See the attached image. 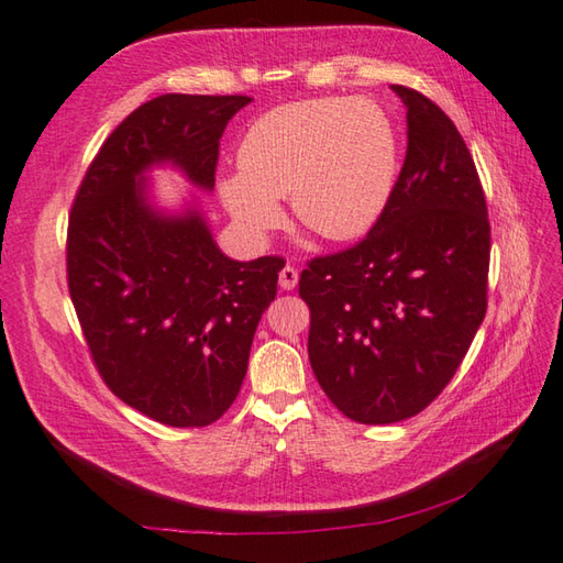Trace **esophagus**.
I'll return each instance as SVG.
<instances>
[{
	"instance_id": "1",
	"label": "esophagus",
	"mask_w": 563,
	"mask_h": 563,
	"mask_svg": "<svg viewBox=\"0 0 563 563\" xmlns=\"http://www.w3.org/2000/svg\"><path fill=\"white\" fill-rule=\"evenodd\" d=\"M278 280H280V288L283 290H292V288H297V280H300V273H297V268L295 266H283V271H280V275H278Z\"/></svg>"
}]
</instances>
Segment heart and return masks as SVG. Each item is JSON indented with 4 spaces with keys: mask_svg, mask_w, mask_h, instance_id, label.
Segmentation results:
<instances>
[{
    "mask_svg": "<svg viewBox=\"0 0 563 563\" xmlns=\"http://www.w3.org/2000/svg\"><path fill=\"white\" fill-rule=\"evenodd\" d=\"M398 175V136L368 99H302L261 114L241 139L239 170L219 180V197L241 234L266 241L292 214L332 241L378 222Z\"/></svg>",
    "mask_w": 563,
    "mask_h": 563,
    "instance_id": "heart-1",
    "label": "heart"
}]
</instances>
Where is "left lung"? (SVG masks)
Here are the masks:
<instances>
[{"label": "left lung", "mask_w": 563, "mask_h": 563, "mask_svg": "<svg viewBox=\"0 0 563 563\" xmlns=\"http://www.w3.org/2000/svg\"><path fill=\"white\" fill-rule=\"evenodd\" d=\"M407 153L368 236L307 263L312 371L349 420L422 412L454 378L486 317L490 224L471 153L442 109L393 85Z\"/></svg>", "instance_id": "left-lung-1"}]
</instances>
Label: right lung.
Instances as JSON below:
<instances>
[{
  "instance_id": "1",
  "label": "right lung",
  "mask_w": 563,
  "mask_h": 563,
  "mask_svg": "<svg viewBox=\"0 0 563 563\" xmlns=\"http://www.w3.org/2000/svg\"><path fill=\"white\" fill-rule=\"evenodd\" d=\"M244 95H161L109 134L68 222V288L99 376L168 427H207L236 400L253 334L283 258L234 261L195 202L165 212L148 170L173 165L212 190L229 119Z\"/></svg>"
}]
</instances>
